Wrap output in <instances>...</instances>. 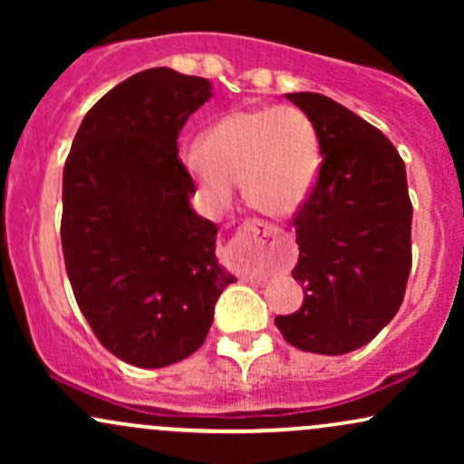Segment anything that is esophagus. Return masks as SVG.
<instances>
[{"label": "esophagus", "mask_w": 464, "mask_h": 464, "mask_svg": "<svg viewBox=\"0 0 464 464\" xmlns=\"http://www.w3.org/2000/svg\"><path fill=\"white\" fill-rule=\"evenodd\" d=\"M276 228L264 225V222H257V220H250V222H244L242 227L237 228V237H255V239H266L270 236H275ZM250 281H266L262 276H253L250 275Z\"/></svg>", "instance_id": "esophagus-1"}]
</instances>
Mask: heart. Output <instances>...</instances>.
<instances>
[{"mask_svg": "<svg viewBox=\"0 0 464 464\" xmlns=\"http://www.w3.org/2000/svg\"><path fill=\"white\" fill-rule=\"evenodd\" d=\"M185 168L216 207H228L242 180L248 207L287 218L312 194L321 141L312 117L296 106L239 109L211 124L185 154Z\"/></svg>", "mask_w": 464, "mask_h": 464, "instance_id": "heart-1", "label": "heart"}]
</instances>
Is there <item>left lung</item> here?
Listing matches in <instances>:
<instances>
[{"label": "left lung", "instance_id": "left-lung-1", "mask_svg": "<svg viewBox=\"0 0 464 464\" xmlns=\"http://www.w3.org/2000/svg\"><path fill=\"white\" fill-rule=\"evenodd\" d=\"M312 117L323 165L295 218L299 312L275 324L296 349L343 355L395 318L412 266L406 165L391 140L321 93H287Z\"/></svg>", "mask_w": 464, "mask_h": 464}]
</instances>
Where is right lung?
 <instances>
[{
    "label": "right lung",
    "mask_w": 464,
    "mask_h": 464,
    "mask_svg": "<svg viewBox=\"0 0 464 464\" xmlns=\"http://www.w3.org/2000/svg\"><path fill=\"white\" fill-rule=\"evenodd\" d=\"M207 78L135 73L84 115L63 169L61 242L80 312L111 353L163 369L205 343L222 290L218 227L191 209L179 132Z\"/></svg>",
    "instance_id": "obj_1"
}]
</instances>
